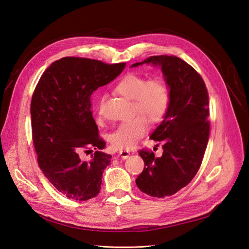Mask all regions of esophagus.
<instances>
[{
    "mask_svg": "<svg viewBox=\"0 0 249 249\" xmlns=\"http://www.w3.org/2000/svg\"><path fill=\"white\" fill-rule=\"evenodd\" d=\"M118 155L122 157L123 159H126L127 157L130 156V151H127V150H122V151H119L118 152Z\"/></svg>",
    "mask_w": 249,
    "mask_h": 249,
    "instance_id": "1",
    "label": "esophagus"
}]
</instances>
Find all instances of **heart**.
<instances>
[{"label":"heart","instance_id":"1","mask_svg":"<svg viewBox=\"0 0 249 249\" xmlns=\"http://www.w3.org/2000/svg\"><path fill=\"white\" fill-rule=\"evenodd\" d=\"M115 89L133 99L134 113L139 115L120 124L112 133L110 141L117 149H132L150 130L148 118L158 123L165 116L171 104L170 88L162 78L147 79L136 73H129L120 78Z\"/></svg>","mask_w":249,"mask_h":249}]
</instances>
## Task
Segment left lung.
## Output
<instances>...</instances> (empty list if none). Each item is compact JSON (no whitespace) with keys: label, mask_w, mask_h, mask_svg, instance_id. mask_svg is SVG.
I'll return each mask as SVG.
<instances>
[{"label":"left lung","mask_w":249,"mask_h":249,"mask_svg":"<svg viewBox=\"0 0 249 249\" xmlns=\"http://www.w3.org/2000/svg\"><path fill=\"white\" fill-rule=\"evenodd\" d=\"M144 63L161 67L171 104L163 122L150 136L162 142V156L155 157L147 149L138 152L144 169L136 184L151 197L164 198L189 184L200 169L210 137V102L203 78L183 59L154 55L132 67Z\"/></svg>","instance_id":"obj_1"}]
</instances>
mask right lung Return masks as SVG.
Returning a JSON list of instances; mask_svg holds the SVG:
<instances>
[{"mask_svg": "<svg viewBox=\"0 0 249 249\" xmlns=\"http://www.w3.org/2000/svg\"><path fill=\"white\" fill-rule=\"evenodd\" d=\"M125 63L66 56L53 62L33 92L30 113L32 141L39 169L55 189L72 200L96 197L111 155L93 118L91 95L124 69ZM94 148L89 161L82 151Z\"/></svg>", "mask_w": 249, "mask_h": 249, "instance_id": "obj_1", "label": "right lung"}]
</instances>
